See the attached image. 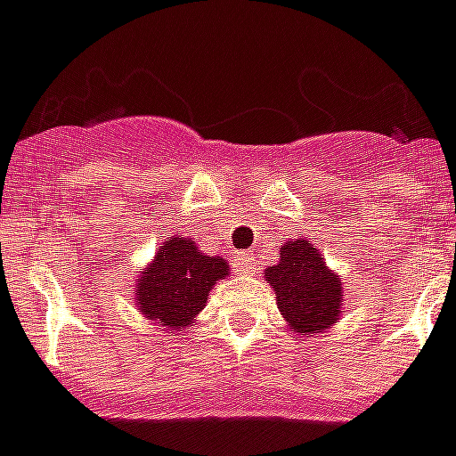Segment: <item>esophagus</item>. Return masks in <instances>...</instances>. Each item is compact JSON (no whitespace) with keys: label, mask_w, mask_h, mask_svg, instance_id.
Masks as SVG:
<instances>
[{"label":"esophagus","mask_w":456,"mask_h":456,"mask_svg":"<svg viewBox=\"0 0 456 456\" xmlns=\"http://www.w3.org/2000/svg\"><path fill=\"white\" fill-rule=\"evenodd\" d=\"M237 260H240V270H244V272H254L256 270L254 258H251V256H248V254H242Z\"/></svg>","instance_id":"obj_1"}]
</instances>
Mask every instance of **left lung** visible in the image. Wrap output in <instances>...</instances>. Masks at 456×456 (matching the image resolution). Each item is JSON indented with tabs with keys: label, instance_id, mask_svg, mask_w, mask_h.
Returning <instances> with one entry per match:
<instances>
[{
	"label": "left lung",
	"instance_id": "obj_1",
	"mask_svg": "<svg viewBox=\"0 0 456 456\" xmlns=\"http://www.w3.org/2000/svg\"><path fill=\"white\" fill-rule=\"evenodd\" d=\"M265 281L274 288L276 306L293 334L314 337L341 321L344 286L339 274L325 265L321 251L305 237L283 242L279 263L265 267Z\"/></svg>",
	"mask_w": 456,
	"mask_h": 456
}]
</instances>
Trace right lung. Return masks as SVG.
I'll list each match as a JSON object with an SVG mask.
<instances>
[{
    "mask_svg": "<svg viewBox=\"0 0 456 456\" xmlns=\"http://www.w3.org/2000/svg\"><path fill=\"white\" fill-rule=\"evenodd\" d=\"M231 274L221 256L202 254L191 237L173 235L135 281V306L159 330L182 332L205 309L214 283Z\"/></svg>",
    "mask_w": 456,
    "mask_h": 456,
    "instance_id": "add662e5",
    "label": "right lung"
}]
</instances>
